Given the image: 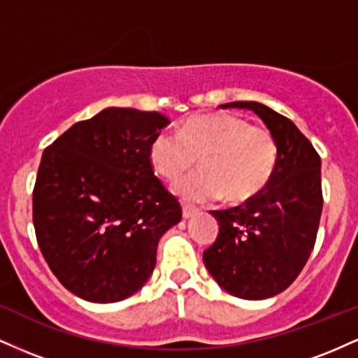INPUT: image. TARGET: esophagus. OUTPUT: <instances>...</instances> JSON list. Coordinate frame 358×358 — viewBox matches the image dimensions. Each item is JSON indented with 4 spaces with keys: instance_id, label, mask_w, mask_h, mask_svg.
I'll list each match as a JSON object with an SVG mask.
<instances>
[{
    "instance_id": "1",
    "label": "esophagus",
    "mask_w": 358,
    "mask_h": 358,
    "mask_svg": "<svg viewBox=\"0 0 358 358\" xmlns=\"http://www.w3.org/2000/svg\"><path fill=\"white\" fill-rule=\"evenodd\" d=\"M182 208H183V219H190L192 215H195V213L199 212V208L193 207V205H188V203H183Z\"/></svg>"
}]
</instances>
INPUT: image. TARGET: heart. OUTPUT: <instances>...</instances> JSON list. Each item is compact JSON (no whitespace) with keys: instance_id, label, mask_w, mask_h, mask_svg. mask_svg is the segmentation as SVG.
<instances>
[{"instance_id":"b5f03b06","label":"heart","mask_w":358,"mask_h":358,"mask_svg":"<svg viewBox=\"0 0 358 358\" xmlns=\"http://www.w3.org/2000/svg\"><path fill=\"white\" fill-rule=\"evenodd\" d=\"M203 170L180 180L175 192L190 202L224 199L239 203L252 199L273 178L276 139L268 127L249 124L232 114H202L180 126L178 134L162 131L151 139L150 162L168 182L195 166Z\"/></svg>"}]
</instances>
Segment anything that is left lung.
<instances>
[{
	"label": "left lung",
	"instance_id": "8db88e82",
	"mask_svg": "<svg viewBox=\"0 0 358 358\" xmlns=\"http://www.w3.org/2000/svg\"><path fill=\"white\" fill-rule=\"evenodd\" d=\"M264 121L278 145L273 178L239 207L212 210L219 236L203 252L205 268L232 296L266 299L285 291L315 248L323 208L322 159L293 121L261 102H229Z\"/></svg>",
	"mask_w": 358,
	"mask_h": 358
}]
</instances>
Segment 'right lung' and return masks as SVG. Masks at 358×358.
Masks as SVG:
<instances>
[{"label": "right lung", "mask_w": 358, "mask_h": 358, "mask_svg": "<svg viewBox=\"0 0 358 358\" xmlns=\"http://www.w3.org/2000/svg\"><path fill=\"white\" fill-rule=\"evenodd\" d=\"M168 124L159 113L108 108L43 151L34 188L36 241L76 296L116 303L141 289L159 239L182 220L150 162L151 139Z\"/></svg>", "instance_id": "obj_1"}]
</instances>
